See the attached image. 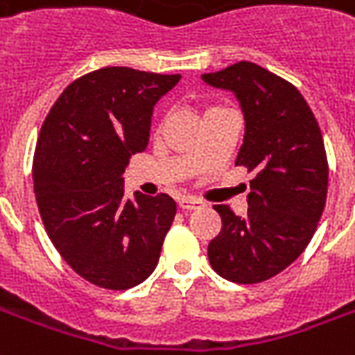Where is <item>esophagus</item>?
Segmentation results:
<instances>
[{"mask_svg": "<svg viewBox=\"0 0 355 355\" xmlns=\"http://www.w3.org/2000/svg\"><path fill=\"white\" fill-rule=\"evenodd\" d=\"M178 207L182 211H193V209L203 207V201L192 198V196H182V198H178Z\"/></svg>", "mask_w": 355, "mask_h": 355, "instance_id": "obj_1", "label": "esophagus"}]
</instances>
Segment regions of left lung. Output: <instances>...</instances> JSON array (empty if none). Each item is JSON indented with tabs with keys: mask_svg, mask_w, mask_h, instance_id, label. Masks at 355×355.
I'll use <instances>...</instances> for the list:
<instances>
[{
	"mask_svg": "<svg viewBox=\"0 0 355 355\" xmlns=\"http://www.w3.org/2000/svg\"><path fill=\"white\" fill-rule=\"evenodd\" d=\"M201 80L236 94L245 117L236 165L254 171L245 216L215 205L223 228L209 243V262L234 283L266 282L302 254L325 207L329 167L320 125L295 85L253 62Z\"/></svg>",
	"mask_w": 355,
	"mask_h": 355,
	"instance_id": "left-lung-1",
	"label": "left lung"
}]
</instances>
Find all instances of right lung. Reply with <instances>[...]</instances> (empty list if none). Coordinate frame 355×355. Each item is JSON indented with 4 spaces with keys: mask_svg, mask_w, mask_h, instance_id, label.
Returning <instances> with one entry per match:
<instances>
[{
    "mask_svg": "<svg viewBox=\"0 0 355 355\" xmlns=\"http://www.w3.org/2000/svg\"><path fill=\"white\" fill-rule=\"evenodd\" d=\"M180 73L108 66L70 83L45 117L34 154L43 226L76 274L104 289L139 285L177 215L167 193L125 200L123 173L144 152L155 102Z\"/></svg>",
    "mask_w": 355,
    "mask_h": 355,
    "instance_id": "obj_1",
    "label": "right lung"
}]
</instances>
